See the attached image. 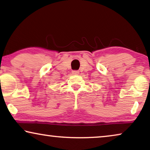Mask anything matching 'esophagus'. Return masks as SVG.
<instances>
[{"label": "esophagus", "mask_w": 150, "mask_h": 150, "mask_svg": "<svg viewBox=\"0 0 150 150\" xmlns=\"http://www.w3.org/2000/svg\"><path fill=\"white\" fill-rule=\"evenodd\" d=\"M71 73H72L73 74L77 75V74H79V71H77V70H74V71H72V72H71Z\"/></svg>", "instance_id": "obj_1"}]
</instances>
